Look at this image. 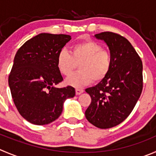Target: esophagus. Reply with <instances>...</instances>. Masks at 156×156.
<instances>
[{
  "label": "esophagus",
  "instance_id": "34e87169",
  "mask_svg": "<svg viewBox=\"0 0 156 156\" xmlns=\"http://www.w3.org/2000/svg\"><path fill=\"white\" fill-rule=\"evenodd\" d=\"M84 90L83 89H80V88H76V95H80L81 93H83Z\"/></svg>",
  "mask_w": 156,
  "mask_h": 156
}]
</instances>
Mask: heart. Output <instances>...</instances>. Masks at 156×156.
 Masks as SVG:
<instances>
[{
  "mask_svg": "<svg viewBox=\"0 0 156 156\" xmlns=\"http://www.w3.org/2000/svg\"><path fill=\"white\" fill-rule=\"evenodd\" d=\"M79 64V72L66 80L67 85L82 87L93 82H100L112 67V56L108 50L93 41H86L73 46L69 52L62 50L57 56V65L60 73L69 76Z\"/></svg>",
  "mask_w": 156,
  "mask_h": 156,
  "instance_id": "1",
  "label": "heart"
}]
</instances>
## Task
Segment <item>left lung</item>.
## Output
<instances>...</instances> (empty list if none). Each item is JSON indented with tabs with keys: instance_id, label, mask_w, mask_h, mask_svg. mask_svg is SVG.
Masks as SVG:
<instances>
[{
	"instance_id": "left-lung-1",
	"label": "left lung",
	"mask_w": 156,
	"mask_h": 156,
	"mask_svg": "<svg viewBox=\"0 0 156 156\" xmlns=\"http://www.w3.org/2000/svg\"><path fill=\"white\" fill-rule=\"evenodd\" d=\"M109 47L112 67L107 76L86 90L91 103L85 112L90 123L109 129L123 122L134 109L143 87L142 62L129 41L112 32L95 35Z\"/></svg>"
}]
</instances>
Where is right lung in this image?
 Masks as SVG:
<instances>
[{
  "label": "right lung",
  "mask_w": 156,
  "mask_h": 156,
  "mask_svg": "<svg viewBox=\"0 0 156 156\" xmlns=\"http://www.w3.org/2000/svg\"><path fill=\"white\" fill-rule=\"evenodd\" d=\"M71 40L69 35L40 34L17 50L8 83L13 100L22 117L35 125H46L62 113L63 103L75 96L71 86L57 88L63 80L57 56Z\"/></svg>",
  "instance_id": "obj_1"
}]
</instances>
